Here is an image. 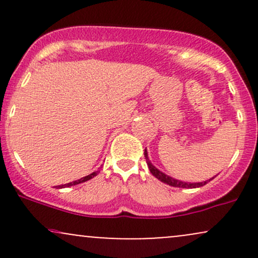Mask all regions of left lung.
<instances>
[{
    "label": "left lung",
    "mask_w": 258,
    "mask_h": 258,
    "mask_svg": "<svg viewBox=\"0 0 258 258\" xmlns=\"http://www.w3.org/2000/svg\"><path fill=\"white\" fill-rule=\"evenodd\" d=\"M144 156H146V160H147V165L148 167H149V171L152 172V174L154 177H156L159 180H161L162 183H166V184L171 185V186H176V188H200V186L205 185L206 183H209L210 180H212L215 178V177H212V178L205 180V182H194V183H190V182H183V180H179V179H174L173 177H170L167 176V174H165L164 172H161V171L158 170L154 165L150 162L149 158H148V152L147 149H144Z\"/></svg>",
    "instance_id": "obj_1"
}]
</instances>
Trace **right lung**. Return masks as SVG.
I'll use <instances>...</instances> for the list:
<instances>
[{"instance_id": "right-lung-1", "label": "right lung", "mask_w": 258, "mask_h": 258, "mask_svg": "<svg viewBox=\"0 0 258 258\" xmlns=\"http://www.w3.org/2000/svg\"><path fill=\"white\" fill-rule=\"evenodd\" d=\"M97 174H98V171H96V172H92L91 174H88V176L86 177H82V178H80L78 180H74V182H70V183H67V184H61V185H55L58 186V188H68V186H72V185H76V184H80V183H84L86 180L93 178V177H96Z\"/></svg>"}]
</instances>
